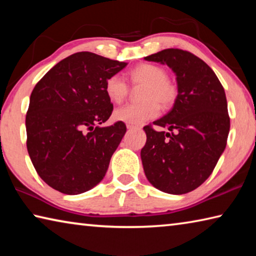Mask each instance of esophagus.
I'll list each match as a JSON object with an SVG mask.
<instances>
[{
  "mask_svg": "<svg viewBox=\"0 0 256 256\" xmlns=\"http://www.w3.org/2000/svg\"><path fill=\"white\" fill-rule=\"evenodd\" d=\"M126 128H128V130H131V128H136L138 126H136V125H132V124H126Z\"/></svg>",
  "mask_w": 256,
  "mask_h": 256,
  "instance_id": "34e87169",
  "label": "esophagus"
}]
</instances>
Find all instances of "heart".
<instances>
[{
	"instance_id": "obj_1",
	"label": "heart",
	"mask_w": 256,
	"mask_h": 256,
	"mask_svg": "<svg viewBox=\"0 0 256 256\" xmlns=\"http://www.w3.org/2000/svg\"><path fill=\"white\" fill-rule=\"evenodd\" d=\"M133 86H144L141 92V104H128L114 112V118L120 122L138 125L157 118L162 107H170L178 96L177 86L168 80L167 72L154 64H140L130 72ZM105 92L112 102H122L128 94V84L120 74H112L105 84Z\"/></svg>"
}]
</instances>
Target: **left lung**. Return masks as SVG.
I'll use <instances>...</instances> for the list:
<instances>
[{"label":"left lung","instance_id":"8db88e82","mask_svg":"<svg viewBox=\"0 0 256 256\" xmlns=\"http://www.w3.org/2000/svg\"><path fill=\"white\" fill-rule=\"evenodd\" d=\"M144 60L167 64L178 90L172 110L154 122L170 132L144 128V174L164 193H188L208 180L226 148L230 128L226 94L212 68L188 50L168 48Z\"/></svg>","mask_w":256,"mask_h":256}]
</instances>
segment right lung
I'll list each match as a JSON object with an SVG mask.
<instances>
[{"label": "right lung", "instance_id": "add662e5", "mask_svg": "<svg viewBox=\"0 0 256 256\" xmlns=\"http://www.w3.org/2000/svg\"><path fill=\"white\" fill-rule=\"evenodd\" d=\"M126 66L79 52L34 86L26 115L27 149L37 174L50 188L76 196L104 178L126 132L123 122L99 126L112 112L105 84Z\"/></svg>", "mask_w": 256, "mask_h": 256}]
</instances>
